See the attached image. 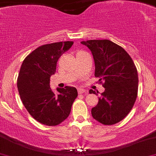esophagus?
Wrapping results in <instances>:
<instances>
[{
	"instance_id": "1",
	"label": "esophagus",
	"mask_w": 156,
	"mask_h": 156,
	"mask_svg": "<svg viewBox=\"0 0 156 156\" xmlns=\"http://www.w3.org/2000/svg\"><path fill=\"white\" fill-rule=\"evenodd\" d=\"M87 91H88L87 90L84 89V88H80L78 89V94H84V93H87Z\"/></svg>"
}]
</instances>
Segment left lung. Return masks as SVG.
<instances>
[{
  "mask_svg": "<svg viewBox=\"0 0 156 156\" xmlns=\"http://www.w3.org/2000/svg\"><path fill=\"white\" fill-rule=\"evenodd\" d=\"M81 44L91 51L94 76L105 88L91 108L92 117L106 126L116 124L130 112L137 98V68L126 50L111 41L89 40ZM89 93L96 94L91 89Z\"/></svg>",
  "mask_w": 156,
  "mask_h": 156,
  "instance_id": "left-lung-1",
  "label": "left lung"
}]
</instances>
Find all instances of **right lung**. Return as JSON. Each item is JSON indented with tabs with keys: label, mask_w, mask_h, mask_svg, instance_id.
<instances>
[{
	"label": "right lung",
	"mask_w": 156,
	"mask_h": 156,
	"mask_svg": "<svg viewBox=\"0 0 156 156\" xmlns=\"http://www.w3.org/2000/svg\"><path fill=\"white\" fill-rule=\"evenodd\" d=\"M73 41L43 44L29 54L21 65L17 85L21 101L37 122L48 126L61 124L69 115L78 96L74 87L50 88V78L56 72L58 58L70 49Z\"/></svg>",
	"instance_id": "obj_1"
}]
</instances>
